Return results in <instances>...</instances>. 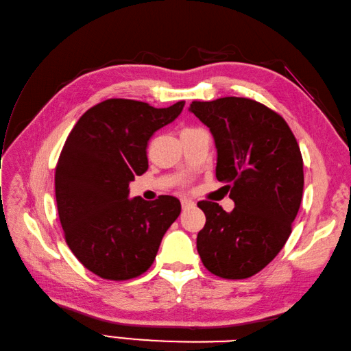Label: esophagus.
<instances>
[{
    "instance_id": "obj_1",
    "label": "esophagus",
    "mask_w": 351,
    "mask_h": 351,
    "mask_svg": "<svg viewBox=\"0 0 351 351\" xmlns=\"http://www.w3.org/2000/svg\"><path fill=\"white\" fill-rule=\"evenodd\" d=\"M181 206H182V209L193 208L194 206V202L190 200V199H181Z\"/></svg>"
}]
</instances>
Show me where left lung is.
Instances as JSON below:
<instances>
[{
    "label": "left lung",
    "instance_id": "1",
    "mask_svg": "<svg viewBox=\"0 0 351 351\" xmlns=\"http://www.w3.org/2000/svg\"><path fill=\"white\" fill-rule=\"evenodd\" d=\"M218 152L217 179L230 190V214L202 200L206 224L197 252L210 274L245 280L262 271L286 245L302 202L304 160L289 124L275 110L245 97L193 101Z\"/></svg>",
    "mask_w": 351,
    "mask_h": 351
}]
</instances>
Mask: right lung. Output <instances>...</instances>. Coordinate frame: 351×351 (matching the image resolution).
I'll return each mask as SVG.
<instances>
[{
  "instance_id": "obj_1",
  "label": "right lung",
  "mask_w": 351,
  "mask_h": 351,
  "mask_svg": "<svg viewBox=\"0 0 351 351\" xmlns=\"http://www.w3.org/2000/svg\"><path fill=\"white\" fill-rule=\"evenodd\" d=\"M185 101L166 109L109 99L73 127L55 167V197L64 238L88 271L127 281L156 260L162 236L181 214L173 195L128 199V184L148 170L151 136L178 118Z\"/></svg>"
}]
</instances>
